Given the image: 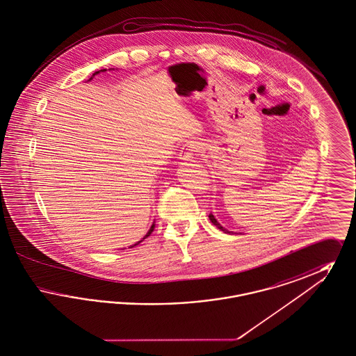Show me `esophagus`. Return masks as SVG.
Segmentation results:
<instances>
[{
  "label": "esophagus",
  "mask_w": 356,
  "mask_h": 356,
  "mask_svg": "<svg viewBox=\"0 0 356 356\" xmlns=\"http://www.w3.org/2000/svg\"><path fill=\"white\" fill-rule=\"evenodd\" d=\"M202 151H203V147H202L200 143H197V141H188L186 145H184L183 151L180 152V159L181 160H191L195 154H197V153H200Z\"/></svg>",
  "instance_id": "1"
}]
</instances>
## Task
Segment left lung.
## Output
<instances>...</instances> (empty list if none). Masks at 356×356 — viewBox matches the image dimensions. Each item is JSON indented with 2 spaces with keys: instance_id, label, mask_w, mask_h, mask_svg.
Instances as JSON below:
<instances>
[{
  "instance_id": "1",
  "label": "left lung",
  "mask_w": 356,
  "mask_h": 356,
  "mask_svg": "<svg viewBox=\"0 0 356 356\" xmlns=\"http://www.w3.org/2000/svg\"><path fill=\"white\" fill-rule=\"evenodd\" d=\"M209 220L212 221V224H213V225H216V227H218L220 231H222V232H225V234H231L228 229H225L224 227H221L220 224H219V221L215 219V216H213L212 213H209Z\"/></svg>"
}]
</instances>
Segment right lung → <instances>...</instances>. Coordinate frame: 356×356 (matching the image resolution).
<instances>
[{
  "instance_id": "right-lung-1",
  "label": "right lung",
  "mask_w": 356,
  "mask_h": 356,
  "mask_svg": "<svg viewBox=\"0 0 356 356\" xmlns=\"http://www.w3.org/2000/svg\"><path fill=\"white\" fill-rule=\"evenodd\" d=\"M104 70H106V69H102V70H97V72H95V73H93V76H95V74H97V73H100V72H104ZM90 79H92V77H90ZM90 79H89V80H90ZM153 229H154V222H153L152 227H151V229H149V231H148V234H147V235H145V236L143 237V240H144V238H147V237L149 236V235H151V234H152ZM143 240H140V241H137V243H136V244H134V245H132V247H135V245H137V244H140V243H141V241H143ZM132 247H131V248H132Z\"/></svg>"
}]
</instances>
